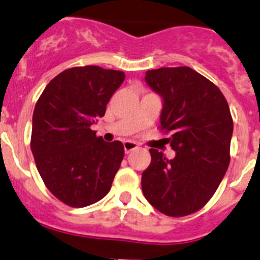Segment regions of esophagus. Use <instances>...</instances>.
<instances>
[{
  "mask_svg": "<svg viewBox=\"0 0 260 260\" xmlns=\"http://www.w3.org/2000/svg\"><path fill=\"white\" fill-rule=\"evenodd\" d=\"M123 146H124L125 153H129L131 151H133V150H136V148H137V143L133 142V141H124Z\"/></svg>",
  "mask_w": 260,
  "mask_h": 260,
  "instance_id": "34e87169",
  "label": "esophagus"
}]
</instances>
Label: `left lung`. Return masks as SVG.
Returning a JSON list of instances; mask_svg holds the SVG:
<instances>
[{"label":"left lung","instance_id":"left-lung-1","mask_svg":"<svg viewBox=\"0 0 260 260\" xmlns=\"http://www.w3.org/2000/svg\"><path fill=\"white\" fill-rule=\"evenodd\" d=\"M145 81L162 99L161 129L175 151L169 160L150 148L142 191L151 206L171 217L197 212L212 198L230 164L233 118L221 90L189 67L146 72Z\"/></svg>","mask_w":260,"mask_h":260}]
</instances>
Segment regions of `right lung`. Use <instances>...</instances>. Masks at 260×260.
I'll return each mask as SVG.
<instances>
[{
  "instance_id": "right-lung-1",
  "label": "right lung",
  "mask_w": 260,
  "mask_h": 260,
  "mask_svg": "<svg viewBox=\"0 0 260 260\" xmlns=\"http://www.w3.org/2000/svg\"><path fill=\"white\" fill-rule=\"evenodd\" d=\"M124 77L99 66L74 67L57 75L38 99L30 147L47 188L67 206L86 207L112 188L124 147L105 142L90 127L104 117Z\"/></svg>"
}]
</instances>
